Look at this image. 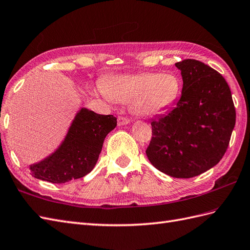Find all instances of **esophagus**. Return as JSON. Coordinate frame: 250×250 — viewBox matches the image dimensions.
Instances as JSON below:
<instances>
[{"label":"esophagus","mask_w":250,"mask_h":250,"mask_svg":"<svg viewBox=\"0 0 250 250\" xmlns=\"http://www.w3.org/2000/svg\"><path fill=\"white\" fill-rule=\"evenodd\" d=\"M130 124V119H127L125 117H118V125H125Z\"/></svg>","instance_id":"obj_1"}]
</instances>
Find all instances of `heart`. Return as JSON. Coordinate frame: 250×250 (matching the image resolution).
<instances>
[{"instance_id": "obj_1", "label": "heart", "mask_w": 250, "mask_h": 250, "mask_svg": "<svg viewBox=\"0 0 250 250\" xmlns=\"http://www.w3.org/2000/svg\"><path fill=\"white\" fill-rule=\"evenodd\" d=\"M105 97L117 104L132 102V112L140 117H154L175 104L182 83L173 73H142L114 76L102 83Z\"/></svg>"}]
</instances>
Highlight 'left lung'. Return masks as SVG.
I'll use <instances>...</instances> for the list:
<instances>
[{
  "mask_svg": "<svg viewBox=\"0 0 250 250\" xmlns=\"http://www.w3.org/2000/svg\"><path fill=\"white\" fill-rule=\"evenodd\" d=\"M183 89L176 106L153 120L146 153L163 173L176 178L197 176L225 154L235 125V108L224 77L201 61L175 63Z\"/></svg>",
  "mask_w": 250,
  "mask_h": 250,
  "instance_id": "8db88e82",
  "label": "left lung"
}]
</instances>
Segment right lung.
Instances as JSON below:
<instances>
[{
  "instance_id": "add662e5",
  "label": "right lung",
  "mask_w": 250,
  "mask_h": 250,
  "mask_svg": "<svg viewBox=\"0 0 250 250\" xmlns=\"http://www.w3.org/2000/svg\"><path fill=\"white\" fill-rule=\"evenodd\" d=\"M117 125L113 115H100L80 107L61 144L41 161L29 165L34 177L64 184L85 176L97 163L104 138Z\"/></svg>"
}]
</instances>
